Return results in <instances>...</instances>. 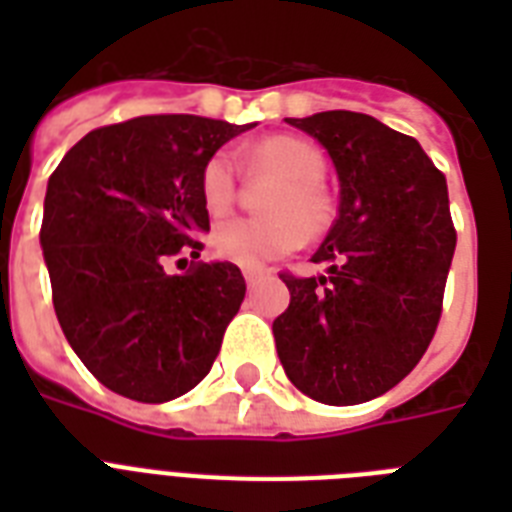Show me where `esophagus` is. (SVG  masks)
I'll list each match as a JSON object with an SVG mask.
<instances>
[{"instance_id":"esophagus-1","label":"esophagus","mask_w":512,"mask_h":512,"mask_svg":"<svg viewBox=\"0 0 512 512\" xmlns=\"http://www.w3.org/2000/svg\"><path fill=\"white\" fill-rule=\"evenodd\" d=\"M271 276V271H265V268H244V279H247L249 287H255L257 281H263Z\"/></svg>"}]
</instances>
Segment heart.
Returning a JSON list of instances; mask_svg holds the SVG:
<instances>
[{
	"instance_id": "b5f03b06",
	"label": "heart",
	"mask_w": 512,
	"mask_h": 512,
	"mask_svg": "<svg viewBox=\"0 0 512 512\" xmlns=\"http://www.w3.org/2000/svg\"><path fill=\"white\" fill-rule=\"evenodd\" d=\"M249 170L273 172L281 183L268 193L263 217H225L209 233V247L228 263L257 268L295 252L305 244V231L316 236L327 228L329 204L321 191L324 156L303 138L260 140L247 151ZM201 204L209 215L228 212L236 199V170L231 154L217 151L204 162L199 175Z\"/></svg>"
}]
</instances>
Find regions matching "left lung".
Returning <instances> with one entry per match:
<instances>
[{
  "label": "left lung",
  "mask_w": 512,
  "mask_h": 512,
  "mask_svg": "<svg viewBox=\"0 0 512 512\" xmlns=\"http://www.w3.org/2000/svg\"><path fill=\"white\" fill-rule=\"evenodd\" d=\"M327 148L340 215L313 255L321 276L281 273L289 308L273 321L297 390L348 406L412 372L436 335L454 233L444 172L414 138L356 111L287 119Z\"/></svg>",
  "instance_id": "1"
}]
</instances>
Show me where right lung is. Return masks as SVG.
Masks as SVG:
<instances>
[{
    "mask_svg": "<svg viewBox=\"0 0 512 512\" xmlns=\"http://www.w3.org/2000/svg\"><path fill=\"white\" fill-rule=\"evenodd\" d=\"M249 127L138 116L87 132L50 175L39 241L55 316L82 364L119 396L162 404L212 369L247 284L233 263H196V233L209 231L199 175ZM175 256L180 274L166 268Z\"/></svg>",
    "mask_w": 512,
    "mask_h": 512,
    "instance_id": "obj_1",
    "label": "right lung"
}]
</instances>
